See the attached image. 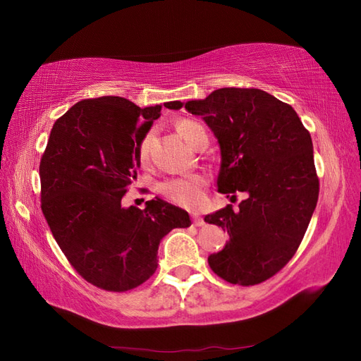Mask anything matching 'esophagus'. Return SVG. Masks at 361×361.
Returning a JSON list of instances; mask_svg holds the SVG:
<instances>
[{
  "label": "esophagus",
  "mask_w": 361,
  "mask_h": 361,
  "mask_svg": "<svg viewBox=\"0 0 361 361\" xmlns=\"http://www.w3.org/2000/svg\"><path fill=\"white\" fill-rule=\"evenodd\" d=\"M192 224L195 226H203L204 225V219L198 216V214H192Z\"/></svg>",
  "instance_id": "esophagus-1"
}]
</instances>
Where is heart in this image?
I'll use <instances>...</instances> for the list:
<instances>
[{
    "instance_id": "1",
    "label": "heart",
    "mask_w": 361,
    "mask_h": 361,
    "mask_svg": "<svg viewBox=\"0 0 361 361\" xmlns=\"http://www.w3.org/2000/svg\"><path fill=\"white\" fill-rule=\"evenodd\" d=\"M176 130H178V133L183 136V140L190 145L194 144V141L198 136L206 135L203 127L194 121L178 122ZM150 144H152V135H145L142 137V141L140 142V145H137V155H140V159L145 161L149 158ZM204 186H206L204 176L194 173L189 176H183V178L167 180L159 186V190L161 194H163L167 200H171L172 203L183 206V208H188V209H197L200 208L204 202V195H203Z\"/></svg>"
}]
</instances>
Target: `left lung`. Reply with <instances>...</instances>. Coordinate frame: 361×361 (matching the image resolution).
Masks as SVG:
<instances>
[{"label":"left lung","mask_w":361,"mask_h":361,"mask_svg":"<svg viewBox=\"0 0 361 361\" xmlns=\"http://www.w3.org/2000/svg\"><path fill=\"white\" fill-rule=\"evenodd\" d=\"M216 135L221 164L219 192L231 204L204 221L226 229L225 248L208 257L211 270L239 286L270 279L293 257L317 208L319 180L307 128L286 102L257 88H220L180 102Z\"/></svg>","instance_id":"left-lung-1"}]
</instances>
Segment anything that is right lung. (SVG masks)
Segmentation results:
<instances>
[{"label": "right lung", "mask_w": 361, "mask_h": 361, "mask_svg": "<svg viewBox=\"0 0 361 361\" xmlns=\"http://www.w3.org/2000/svg\"><path fill=\"white\" fill-rule=\"evenodd\" d=\"M159 114L161 105L141 109L119 96L83 99L56 121L40 161L42 211L54 239L102 290L141 286L157 270L161 239L190 226L185 209L158 197L144 209L121 204L141 164L137 145Z\"/></svg>", "instance_id": "add662e5"}]
</instances>
